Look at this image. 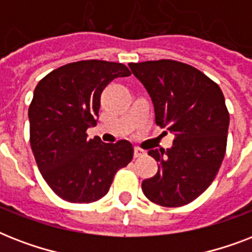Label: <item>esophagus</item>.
Returning a JSON list of instances; mask_svg holds the SVG:
<instances>
[{
	"instance_id": "obj_1",
	"label": "esophagus",
	"mask_w": 252,
	"mask_h": 252,
	"mask_svg": "<svg viewBox=\"0 0 252 252\" xmlns=\"http://www.w3.org/2000/svg\"><path fill=\"white\" fill-rule=\"evenodd\" d=\"M144 154H145V150L141 149V148H134V157H142Z\"/></svg>"
}]
</instances>
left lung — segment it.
<instances>
[{
	"mask_svg": "<svg viewBox=\"0 0 252 252\" xmlns=\"http://www.w3.org/2000/svg\"><path fill=\"white\" fill-rule=\"evenodd\" d=\"M154 106L156 124L175 134L170 149H152L159 163L144 195L162 207H182L211 183L226 152L229 112L220 86L199 69L175 60L130 63Z\"/></svg>",
	"mask_w": 252,
	"mask_h": 252,
	"instance_id": "left-lung-1",
	"label": "left lung"
}]
</instances>
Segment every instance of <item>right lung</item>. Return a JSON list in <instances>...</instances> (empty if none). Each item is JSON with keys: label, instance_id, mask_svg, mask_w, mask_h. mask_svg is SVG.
I'll use <instances>...</instances> for the list:
<instances>
[{"label": "right lung", "instance_id": "add662e5", "mask_svg": "<svg viewBox=\"0 0 252 252\" xmlns=\"http://www.w3.org/2000/svg\"><path fill=\"white\" fill-rule=\"evenodd\" d=\"M130 76L120 63L77 61L55 69L37 84L29 108L30 144L52 191L69 203H93L110 189L115 174L133 158L126 140L87 138L96 124L100 94L111 81Z\"/></svg>", "mask_w": 252, "mask_h": 252}]
</instances>
